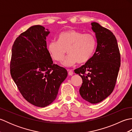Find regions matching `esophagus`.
Segmentation results:
<instances>
[{
  "mask_svg": "<svg viewBox=\"0 0 132 132\" xmlns=\"http://www.w3.org/2000/svg\"><path fill=\"white\" fill-rule=\"evenodd\" d=\"M68 74L69 75H70V76H71V75H73V71H72V70H68Z\"/></svg>",
  "mask_w": 132,
  "mask_h": 132,
  "instance_id": "esophagus-1",
  "label": "esophagus"
}]
</instances>
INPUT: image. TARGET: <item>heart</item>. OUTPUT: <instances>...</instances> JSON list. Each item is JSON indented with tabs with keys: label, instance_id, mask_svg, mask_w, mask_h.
Here are the masks:
<instances>
[{
	"label": "heart",
	"instance_id": "b5f03b06",
	"mask_svg": "<svg viewBox=\"0 0 132 132\" xmlns=\"http://www.w3.org/2000/svg\"><path fill=\"white\" fill-rule=\"evenodd\" d=\"M96 45V38L89 33L70 29L61 33L58 41H50L47 49L55 61L62 62L68 49L69 55L63 62L64 66L74 65L77 62L83 63L91 58Z\"/></svg>",
	"mask_w": 132,
	"mask_h": 132
}]
</instances>
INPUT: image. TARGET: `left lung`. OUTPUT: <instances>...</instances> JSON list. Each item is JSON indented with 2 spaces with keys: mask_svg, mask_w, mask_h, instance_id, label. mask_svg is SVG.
<instances>
[{
  "mask_svg": "<svg viewBox=\"0 0 132 132\" xmlns=\"http://www.w3.org/2000/svg\"><path fill=\"white\" fill-rule=\"evenodd\" d=\"M97 46L93 55L74 72L82 78L80 96L92 104L100 103L112 92L120 67V54L115 36L111 30L91 23Z\"/></svg>",
  "mask_w": 132,
  "mask_h": 132,
  "instance_id": "obj_1",
  "label": "left lung"
}]
</instances>
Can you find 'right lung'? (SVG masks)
<instances>
[{
  "mask_svg": "<svg viewBox=\"0 0 132 132\" xmlns=\"http://www.w3.org/2000/svg\"><path fill=\"white\" fill-rule=\"evenodd\" d=\"M33 26L14 42L10 63L11 77L29 103L45 107L57 97L59 88L68 76L66 70L53 64L47 49L49 30Z\"/></svg>",
  "mask_w": 132,
  "mask_h": 132,
  "instance_id": "1",
  "label": "right lung"
}]
</instances>
